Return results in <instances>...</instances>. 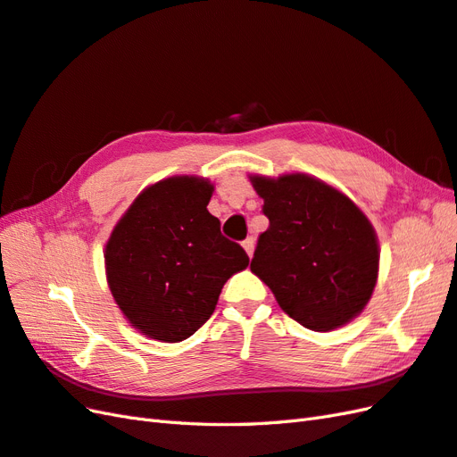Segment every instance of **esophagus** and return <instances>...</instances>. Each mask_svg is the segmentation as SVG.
I'll list each match as a JSON object with an SVG mask.
<instances>
[{
	"mask_svg": "<svg viewBox=\"0 0 457 457\" xmlns=\"http://www.w3.org/2000/svg\"><path fill=\"white\" fill-rule=\"evenodd\" d=\"M243 249L246 251V254L253 256V253H254V239H253V237H246V239L243 241Z\"/></svg>",
	"mask_w": 457,
	"mask_h": 457,
	"instance_id": "34e87169",
	"label": "esophagus"
}]
</instances>
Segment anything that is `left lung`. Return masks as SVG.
Returning <instances> with one entry per match:
<instances>
[{
    "label": "left lung",
    "instance_id": "obj_1",
    "mask_svg": "<svg viewBox=\"0 0 457 457\" xmlns=\"http://www.w3.org/2000/svg\"><path fill=\"white\" fill-rule=\"evenodd\" d=\"M270 226L251 271L285 314L312 331H333L370 303L379 273L375 229L346 195L306 174L251 176Z\"/></svg>",
    "mask_w": 457,
    "mask_h": 457
}]
</instances>
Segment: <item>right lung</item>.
<instances>
[{
    "label": "right lung",
    "mask_w": 457,
    "mask_h": 457,
    "mask_svg": "<svg viewBox=\"0 0 457 457\" xmlns=\"http://www.w3.org/2000/svg\"><path fill=\"white\" fill-rule=\"evenodd\" d=\"M214 186L172 176L143 189L114 226L105 249L109 289L143 335L179 343L212 316L224 283L249 266L206 211Z\"/></svg>",
    "instance_id": "add662e5"
}]
</instances>
